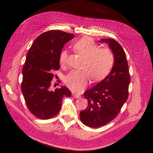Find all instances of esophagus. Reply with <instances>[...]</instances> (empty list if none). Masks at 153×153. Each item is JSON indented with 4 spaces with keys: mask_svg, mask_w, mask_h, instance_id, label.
<instances>
[{
    "mask_svg": "<svg viewBox=\"0 0 153 153\" xmlns=\"http://www.w3.org/2000/svg\"><path fill=\"white\" fill-rule=\"evenodd\" d=\"M72 95H73V97L74 98H76V99H79L80 97H81V96H80L79 95H77V94H73Z\"/></svg>",
    "mask_w": 153,
    "mask_h": 153,
    "instance_id": "34e87169",
    "label": "esophagus"
}]
</instances>
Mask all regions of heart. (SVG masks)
<instances>
[{
  "mask_svg": "<svg viewBox=\"0 0 153 153\" xmlns=\"http://www.w3.org/2000/svg\"><path fill=\"white\" fill-rule=\"evenodd\" d=\"M74 51L84 58L82 71H72L68 74L64 82L74 92H80L87 85L91 78L93 82L105 79L110 72L114 63L111 51L106 48H100L89 37H83L73 45ZM68 61V52L62 50L59 55V62L65 66Z\"/></svg>",
  "mask_w": 153,
  "mask_h": 153,
  "instance_id": "heart-1",
  "label": "heart"
}]
</instances>
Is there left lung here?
<instances>
[{
	"label": "left lung",
	"mask_w": 153,
	"mask_h": 153,
	"mask_svg": "<svg viewBox=\"0 0 153 153\" xmlns=\"http://www.w3.org/2000/svg\"><path fill=\"white\" fill-rule=\"evenodd\" d=\"M113 53L114 64L109 74L91 89L85 91L87 108L80 112L85 126L99 128L112 121L127 100L130 76L126 54L122 46L111 38L101 39Z\"/></svg>",
	"instance_id": "left-lung-1"
}]
</instances>
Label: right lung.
<instances>
[{
    "label": "right lung",
    "instance_id": "add662e5",
    "mask_svg": "<svg viewBox=\"0 0 153 153\" xmlns=\"http://www.w3.org/2000/svg\"><path fill=\"white\" fill-rule=\"evenodd\" d=\"M74 36L62 31H48L38 36L27 53L21 89L28 108L38 118L46 120L57 115L63 97L71 95L65 86L54 91L50 90V87L54 77L53 71L60 68L62 48Z\"/></svg>",
    "mask_w": 153,
    "mask_h": 153
}]
</instances>
